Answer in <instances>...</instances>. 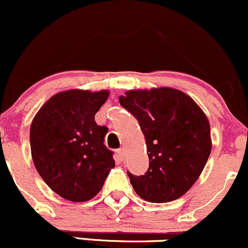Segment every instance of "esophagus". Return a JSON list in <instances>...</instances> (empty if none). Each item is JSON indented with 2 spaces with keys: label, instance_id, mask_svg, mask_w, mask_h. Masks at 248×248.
<instances>
[{
  "label": "esophagus",
  "instance_id": "obj_1",
  "mask_svg": "<svg viewBox=\"0 0 248 248\" xmlns=\"http://www.w3.org/2000/svg\"><path fill=\"white\" fill-rule=\"evenodd\" d=\"M117 157H118L119 161H124V159H125V151H124L123 148H121V149H118V150H117Z\"/></svg>",
  "mask_w": 248,
  "mask_h": 248
}]
</instances>
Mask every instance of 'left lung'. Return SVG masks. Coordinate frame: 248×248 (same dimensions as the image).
Returning <instances> with one entry per match:
<instances>
[{"label":"left lung","mask_w":248,"mask_h":248,"mask_svg":"<svg viewBox=\"0 0 248 248\" xmlns=\"http://www.w3.org/2000/svg\"><path fill=\"white\" fill-rule=\"evenodd\" d=\"M119 103L140 123L149 156L144 175L127 172L135 191L155 203L181 198L198 180L210 155L206 114L189 95L169 87L127 91Z\"/></svg>","instance_id":"8db88e82"}]
</instances>
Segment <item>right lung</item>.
I'll list each match as a JSON object with an SVG mask.
<instances>
[{
  "label": "right lung",
  "mask_w": 248,
  "mask_h": 248,
  "mask_svg": "<svg viewBox=\"0 0 248 248\" xmlns=\"http://www.w3.org/2000/svg\"><path fill=\"white\" fill-rule=\"evenodd\" d=\"M108 91L70 90L42 106L31 125L34 166L53 191L73 202L94 198L114 167L113 153L104 144L108 127L95 113Z\"/></svg>",
  "instance_id": "1"
}]
</instances>
